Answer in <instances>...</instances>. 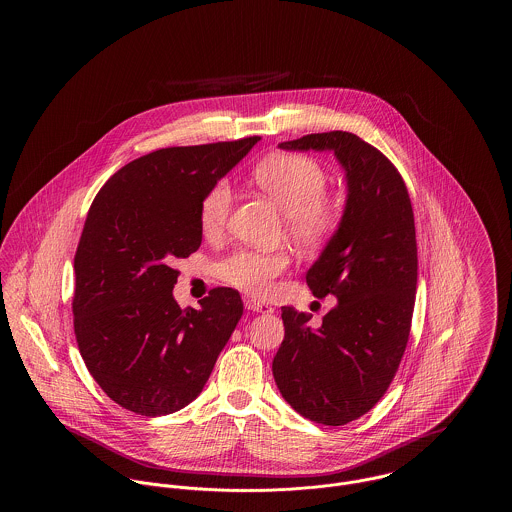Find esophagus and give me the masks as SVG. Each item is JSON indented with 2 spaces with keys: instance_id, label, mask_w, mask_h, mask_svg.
Wrapping results in <instances>:
<instances>
[{
  "instance_id": "esophagus-1",
  "label": "esophagus",
  "mask_w": 512,
  "mask_h": 512,
  "mask_svg": "<svg viewBox=\"0 0 512 512\" xmlns=\"http://www.w3.org/2000/svg\"><path fill=\"white\" fill-rule=\"evenodd\" d=\"M245 307H247L249 311H253V313H272V311H274L270 305L261 303V301L253 299V297H247V299H245Z\"/></svg>"
}]
</instances>
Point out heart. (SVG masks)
Listing matches in <instances>:
<instances>
[{"label": "heart", "mask_w": 512, "mask_h": 512, "mask_svg": "<svg viewBox=\"0 0 512 512\" xmlns=\"http://www.w3.org/2000/svg\"><path fill=\"white\" fill-rule=\"evenodd\" d=\"M253 180L286 213V228L295 244L317 249L334 230L336 215L322 197L326 174L317 161L295 153H276L253 169ZM232 209V190L226 180L217 182L199 205V226L207 238H219ZM290 265L284 249L255 251L238 249L217 265L222 282L263 297L270 292L274 278Z\"/></svg>", "instance_id": "obj_1"}]
</instances>
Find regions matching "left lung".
Returning a JSON list of instances; mask_svg holds the SVG:
<instances>
[{"label": "left lung", "mask_w": 512, "mask_h": 512, "mask_svg": "<svg viewBox=\"0 0 512 512\" xmlns=\"http://www.w3.org/2000/svg\"><path fill=\"white\" fill-rule=\"evenodd\" d=\"M286 151H332L345 172V207L307 284L338 303L322 324L282 309L284 341L272 361L282 397L301 416L341 426L368 413L390 388L405 353L414 293L416 234L407 186L376 147L351 132L307 134Z\"/></svg>", "instance_id": "obj_1"}]
</instances>
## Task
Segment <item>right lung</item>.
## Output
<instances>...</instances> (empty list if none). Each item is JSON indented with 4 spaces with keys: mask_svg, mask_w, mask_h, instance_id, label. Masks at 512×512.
Instances as JSON below:
<instances>
[{
    "mask_svg": "<svg viewBox=\"0 0 512 512\" xmlns=\"http://www.w3.org/2000/svg\"><path fill=\"white\" fill-rule=\"evenodd\" d=\"M259 140L157 149L115 172L88 211L74 255V334L99 388L132 413L190 405L242 318L232 288L180 309L172 265L201 245L205 194Z\"/></svg>",
    "mask_w": 512,
    "mask_h": 512,
    "instance_id": "1",
    "label": "right lung"
}]
</instances>
